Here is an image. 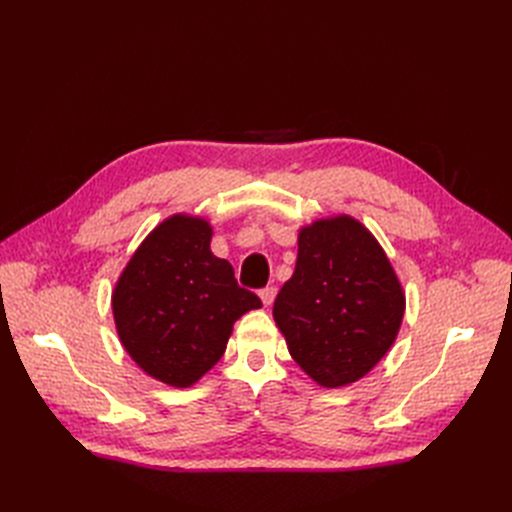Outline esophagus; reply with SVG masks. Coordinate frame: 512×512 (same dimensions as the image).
Wrapping results in <instances>:
<instances>
[{
	"instance_id": "34e87169",
	"label": "esophagus",
	"mask_w": 512,
	"mask_h": 512,
	"mask_svg": "<svg viewBox=\"0 0 512 512\" xmlns=\"http://www.w3.org/2000/svg\"><path fill=\"white\" fill-rule=\"evenodd\" d=\"M275 297H277V288L275 286H267V288L260 290V299H262V305H265V307H271Z\"/></svg>"
}]
</instances>
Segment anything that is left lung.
<instances>
[{"label": "left lung", "mask_w": 512, "mask_h": 512, "mask_svg": "<svg viewBox=\"0 0 512 512\" xmlns=\"http://www.w3.org/2000/svg\"><path fill=\"white\" fill-rule=\"evenodd\" d=\"M406 294L378 239L350 215L299 230L297 267L273 303L290 356L324 389L367 376L397 339Z\"/></svg>", "instance_id": "left-lung-1"}]
</instances>
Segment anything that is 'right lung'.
<instances>
[{
    "instance_id": "add662e5",
    "label": "right lung",
    "mask_w": 512,
    "mask_h": 512,
    "mask_svg": "<svg viewBox=\"0 0 512 512\" xmlns=\"http://www.w3.org/2000/svg\"><path fill=\"white\" fill-rule=\"evenodd\" d=\"M205 218L175 213L153 228L121 271L113 316L121 346L147 376L188 389L222 359L243 314L262 307L211 252Z\"/></svg>"
}]
</instances>
